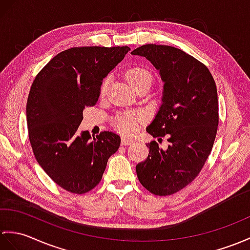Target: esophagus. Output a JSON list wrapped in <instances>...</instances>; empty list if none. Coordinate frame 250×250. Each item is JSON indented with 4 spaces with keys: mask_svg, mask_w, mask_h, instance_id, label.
<instances>
[{
    "mask_svg": "<svg viewBox=\"0 0 250 250\" xmlns=\"http://www.w3.org/2000/svg\"><path fill=\"white\" fill-rule=\"evenodd\" d=\"M133 143H134V141H133V139H131V138H127V137H123V139H121V144L124 145V146H127V145H132Z\"/></svg>",
    "mask_w": 250,
    "mask_h": 250,
    "instance_id": "esophagus-1",
    "label": "esophagus"
}]
</instances>
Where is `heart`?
Returning <instances> with one entry per match:
<instances>
[{"label":"heart","mask_w":250,"mask_h":250,"mask_svg":"<svg viewBox=\"0 0 250 250\" xmlns=\"http://www.w3.org/2000/svg\"><path fill=\"white\" fill-rule=\"evenodd\" d=\"M125 78L131 86L134 87L136 90L142 88H149L152 84L153 77L152 73L148 69L143 67H132L125 73ZM109 83V78H105L100 87L101 95H105L107 86ZM144 118L142 113H124L119 114L114 119V125L117 130L125 133V134H132L137 129V125Z\"/></svg>","instance_id":"heart-1"}]
</instances>
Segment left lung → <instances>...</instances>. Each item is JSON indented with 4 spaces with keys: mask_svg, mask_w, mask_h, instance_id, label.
I'll use <instances>...</instances> for the list:
<instances>
[{
    "mask_svg": "<svg viewBox=\"0 0 250 250\" xmlns=\"http://www.w3.org/2000/svg\"><path fill=\"white\" fill-rule=\"evenodd\" d=\"M131 54L146 57L160 71L162 105L146 130L169 142L166 150L148 143V158L136 165L137 178L154 195H172L199 175L211 153L218 125L215 81L206 65L170 45L149 43Z\"/></svg>",
    "mask_w": 250,
    "mask_h": 250,
    "instance_id": "8db88e82",
    "label": "left lung"
}]
</instances>
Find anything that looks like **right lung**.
Returning <instances> with one entry per match:
<instances>
[{
    "mask_svg": "<svg viewBox=\"0 0 250 250\" xmlns=\"http://www.w3.org/2000/svg\"><path fill=\"white\" fill-rule=\"evenodd\" d=\"M129 46H79L61 52L36 75L26 103L28 137L38 164L61 188L84 194L101 181L120 136L104 131L91 139L78 132L83 111L94 106L103 79Z\"/></svg>",
    "mask_w": 250,
    "mask_h": 250,
    "instance_id": "1",
    "label": "right lung"
}]
</instances>
